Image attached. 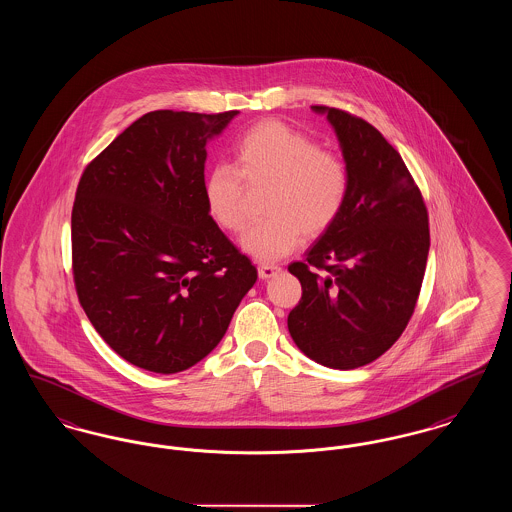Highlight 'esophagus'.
<instances>
[{
  "label": "esophagus",
  "instance_id": "1",
  "mask_svg": "<svg viewBox=\"0 0 512 512\" xmlns=\"http://www.w3.org/2000/svg\"><path fill=\"white\" fill-rule=\"evenodd\" d=\"M259 278L261 280H268V278H274L282 268L278 267V265H268V263H263V265H259Z\"/></svg>",
  "mask_w": 512,
  "mask_h": 512
}]
</instances>
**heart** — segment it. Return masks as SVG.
<instances>
[{"label": "heart", "mask_w": 512, "mask_h": 512, "mask_svg": "<svg viewBox=\"0 0 512 512\" xmlns=\"http://www.w3.org/2000/svg\"><path fill=\"white\" fill-rule=\"evenodd\" d=\"M236 167L217 163L205 174L211 217L228 232L247 224L245 184L272 182L265 213L253 224L242 249L259 261H276L301 244L303 232L318 236L340 217L349 192L347 167L338 155L318 149L307 134L278 121L251 126L234 146Z\"/></svg>", "instance_id": "obj_1"}]
</instances>
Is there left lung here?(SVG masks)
Wrapping results in <instances>:
<instances>
[{"instance_id":"obj_1","label":"left lung","mask_w":512,"mask_h":512,"mask_svg":"<svg viewBox=\"0 0 512 512\" xmlns=\"http://www.w3.org/2000/svg\"><path fill=\"white\" fill-rule=\"evenodd\" d=\"M332 124L349 174L336 222L288 270L301 299L288 315L315 363L351 370L384 355L413 317L430 249L428 211L401 155L368 122L313 105Z\"/></svg>"}]
</instances>
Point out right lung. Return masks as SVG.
<instances>
[{
    "instance_id": "add662e5",
    "label": "right lung",
    "mask_w": 512,
    "mask_h": 512,
    "mask_svg": "<svg viewBox=\"0 0 512 512\" xmlns=\"http://www.w3.org/2000/svg\"><path fill=\"white\" fill-rule=\"evenodd\" d=\"M236 115L151 111L78 182L71 232L80 305L115 353L149 372L205 359L257 280L203 192L205 146Z\"/></svg>"
}]
</instances>
